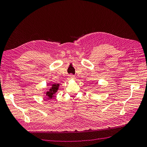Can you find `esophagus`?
<instances>
[{
  "label": "esophagus",
  "instance_id": "obj_1",
  "mask_svg": "<svg viewBox=\"0 0 147 147\" xmlns=\"http://www.w3.org/2000/svg\"><path fill=\"white\" fill-rule=\"evenodd\" d=\"M74 78H75V76H74V75H73V74H70V75L69 76V79H74Z\"/></svg>",
  "mask_w": 147,
  "mask_h": 147
}]
</instances>
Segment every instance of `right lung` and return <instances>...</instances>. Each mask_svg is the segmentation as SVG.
I'll return each mask as SVG.
<instances>
[{"label": "right lung", "instance_id": "1", "mask_svg": "<svg viewBox=\"0 0 147 147\" xmlns=\"http://www.w3.org/2000/svg\"><path fill=\"white\" fill-rule=\"evenodd\" d=\"M58 87H59V84H53L52 87H51V89L48 90L46 92V96L48 100L52 99V98L55 96V94L57 92L58 89Z\"/></svg>", "mask_w": 147, "mask_h": 147}]
</instances>
